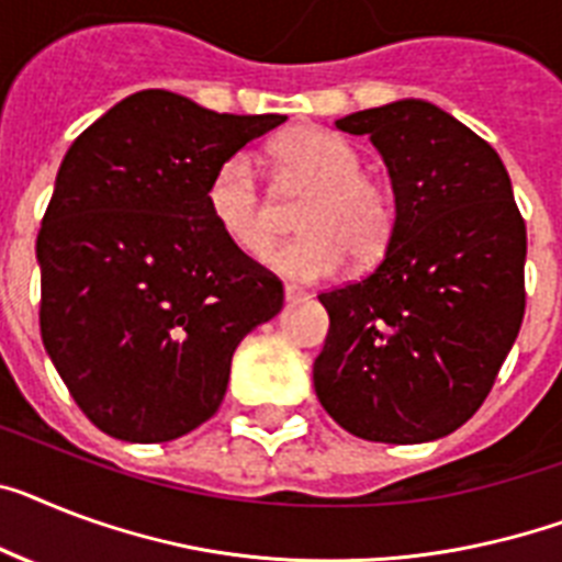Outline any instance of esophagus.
<instances>
[{"label":"esophagus","mask_w":562,"mask_h":562,"mask_svg":"<svg viewBox=\"0 0 562 562\" xmlns=\"http://www.w3.org/2000/svg\"><path fill=\"white\" fill-rule=\"evenodd\" d=\"M310 295L304 290H301V286H292V284H286L284 286V301L286 304H295V301H307Z\"/></svg>","instance_id":"esophagus-1"}]
</instances>
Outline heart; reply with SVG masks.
Wrapping results in <instances>:
<instances>
[{"label":"heart","mask_w":562,"mask_h":562,"mask_svg":"<svg viewBox=\"0 0 562 562\" xmlns=\"http://www.w3.org/2000/svg\"><path fill=\"white\" fill-rule=\"evenodd\" d=\"M286 178L310 189L299 212L304 235L267 255V263L295 281H322L345 267L370 263L387 249L396 229V203L382 180L364 171L359 148L324 128H292L272 143ZM206 209L217 232L249 258L276 238V206L258 187L249 155H232L206 187Z\"/></svg>","instance_id":"1"}]
</instances>
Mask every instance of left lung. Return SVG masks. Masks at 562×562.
Wrapping results in <instances>:
<instances>
[{
	"label": "left lung",
	"instance_id": "left-lung-1",
	"mask_svg": "<svg viewBox=\"0 0 562 562\" xmlns=\"http://www.w3.org/2000/svg\"><path fill=\"white\" fill-rule=\"evenodd\" d=\"M368 134L396 198L382 263L322 292L315 396L368 442L448 437L485 402L526 313V224L488 143L425 100L336 120Z\"/></svg>",
	"mask_w": 562,
	"mask_h": 562
}]
</instances>
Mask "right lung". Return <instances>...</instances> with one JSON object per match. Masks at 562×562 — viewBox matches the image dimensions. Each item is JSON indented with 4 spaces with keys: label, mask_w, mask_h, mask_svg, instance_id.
I'll return each mask as SVG.
<instances>
[{
    "label": "right lung",
    "mask_w": 562,
    "mask_h": 562,
    "mask_svg": "<svg viewBox=\"0 0 562 562\" xmlns=\"http://www.w3.org/2000/svg\"><path fill=\"white\" fill-rule=\"evenodd\" d=\"M284 120L148 88L63 157L36 238L42 345L109 437L169 442L203 425L240 338L284 307L281 281L206 209L217 166Z\"/></svg>",
    "instance_id": "1"
}]
</instances>
